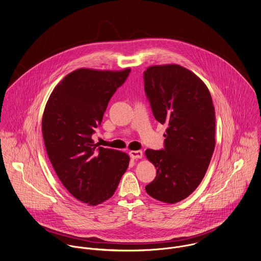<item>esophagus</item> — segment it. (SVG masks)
I'll use <instances>...</instances> for the list:
<instances>
[{
    "instance_id": "34e87169",
    "label": "esophagus",
    "mask_w": 261,
    "mask_h": 261,
    "mask_svg": "<svg viewBox=\"0 0 261 261\" xmlns=\"http://www.w3.org/2000/svg\"><path fill=\"white\" fill-rule=\"evenodd\" d=\"M129 155L132 159H140L143 156V152L140 150H132L129 152Z\"/></svg>"
}]
</instances>
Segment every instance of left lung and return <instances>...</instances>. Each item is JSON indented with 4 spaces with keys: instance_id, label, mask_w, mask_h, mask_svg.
Returning <instances> with one entry per match:
<instances>
[{
    "instance_id": "1",
    "label": "left lung",
    "mask_w": 261,
    "mask_h": 261,
    "mask_svg": "<svg viewBox=\"0 0 261 261\" xmlns=\"http://www.w3.org/2000/svg\"><path fill=\"white\" fill-rule=\"evenodd\" d=\"M144 86L155 119L167 125L164 149L145 151L157 170L145 189L173 204L188 197L207 171L215 148V110L202 80L180 65L148 67Z\"/></svg>"
}]
</instances>
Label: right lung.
<instances>
[{"label": "right lung", "instance_id": "1", "mask_svg": "<svg viewBox=\"0 0 261 261\" xmlns=\"http://www.w3.org/2000/svg\"><path fill=\"white\" fill-rule=\"evenodd\" d=\"M131 69H77L59 82L42 118L48 157L65 188L89 206L111 198L130 157L122 151L98 147L92 139L108 103Z\"/></svg>", "mask_w": 261, "mask_h": 261}]
</instances>
